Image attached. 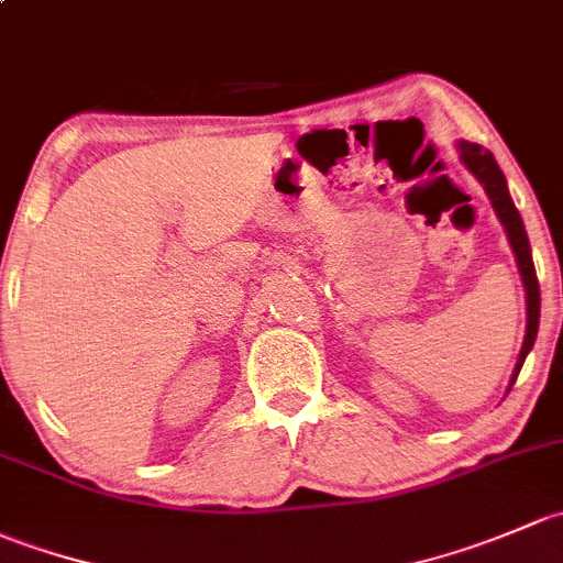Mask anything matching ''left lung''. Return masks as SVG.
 <instances>
[{
  "label": "left lung",
  "mask_w": 563,
  "mask_h": 563,
  "mask_svg": "<svg viewBox=\"0 0 563 563\" xmlns=\"http://www.w3.org/2000/svg\"><path fill=\"white\" fill-rule=\"evenodd\" d=\"M455 146H457V152H461V162L466 165V170L472 173V176L483 184L485 192H488L490 206H494L498 222L504 224V233H507V239H509V246H512L515 263H518V271H520V279H523L526 335H523V346H520L518 363H515L512 376H509V387H512L515 379H518L520 368H523L526 355H529L531 346H534L537 330H540V282H537L534 260H531V246H529V235H526V228H523V219H520L518 208H515L512 197H509L507 178H504L501 167L496 165L494 154L485 152L483 146H477V143H468V141H457Z\"/></svg>",
  "instance_id": "8db88e82"
}]
</instances>
